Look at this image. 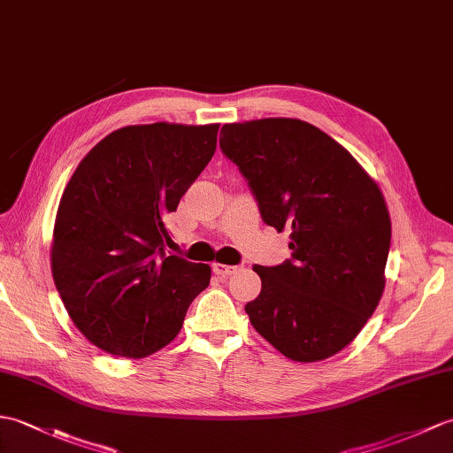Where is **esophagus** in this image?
Returning a JSON list of instances; mask_svg holds the SVG:
<instances>
[{"mask_svg": "<svg viewBox=\"0 0 453 453\" xmlns=\"http://www.w3.org/2000/svg\"><path fill=\"white\" fill-rule=\"evenodd\" d=\"M214 268V274L219 276V278H227L234 274V272L239 268V266H231V265H219V262H216V265L212 266Z\"/></svg>", "mask_w": 453, "mask_h": 453, "instance_id": "esophagus-1", "label": "esophagus"}]
</instances>
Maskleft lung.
I'll list each match as a JSON object with an SVG mask.
<instances>
[{"label":"left lung","mask_w":453,"mask_h":453,"mask_svg":"<svg viewBox=\"0 0 453 453\" xmlns=\"http://www.w3.org/2000/svg\"><path fill=\"white\" fill-rule=\"evenodd\" d=\"M219 149L245 177L262 222L291 234V258L255 266L262 289L245 307L252 328L291 361L328 359L382 297L392 226L380 188L301 119L224 125Z\"/></svg>","instance_id":"obj_1"}]
</instances>
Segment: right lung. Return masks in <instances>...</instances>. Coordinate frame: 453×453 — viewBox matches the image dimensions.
Masks as SVG:
<instances>
[{
	"mask_svg": "<svg viewBox=\"0 0 453 453\" xmlns=\"http://www.w3.org/2000/svg\"><path fill=\"white\" fill-rule=\"evenodd\" d=\"M219 125L110 133L61 195L51 274L71 320L100 349L146 357L179 334L210 266L172 255L165 218L216 150Z\"/></svg>",
	"mask_w": 453,
	"mask_h": 453,
	"instance_id": "right-lung-1",
	"label": "right lung"
}]
</instances>
